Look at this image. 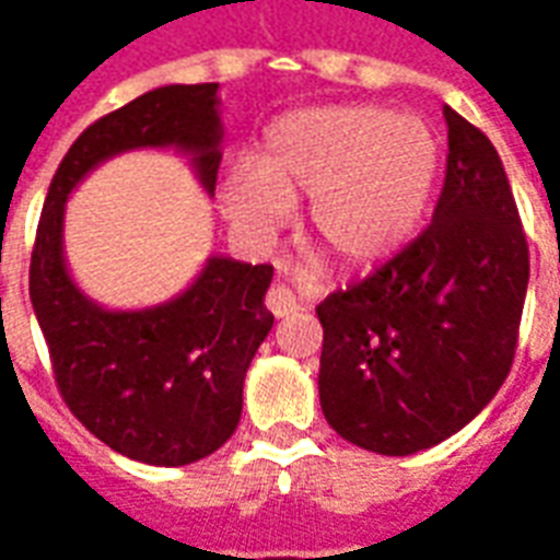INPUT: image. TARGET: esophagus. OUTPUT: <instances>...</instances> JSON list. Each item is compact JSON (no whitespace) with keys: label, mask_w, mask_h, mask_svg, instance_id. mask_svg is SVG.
Here are the masks:
<instances>
[{"label":"esophagus","mask_w":560,"mask_h":560,"mask_svg":"<svg viewBox=\"0 0 560 560\" xmlns=\"http://www.w3.org/2000/svg\"><path fill=\"white\" fill-rule=\"evenodd\" d=\"M288 279H291V269L281 267V281H276L267 291V308L276 317H288L300 308V296H296Z\"/></svg>","instance_id":"esophagus-1"}]
</instances>
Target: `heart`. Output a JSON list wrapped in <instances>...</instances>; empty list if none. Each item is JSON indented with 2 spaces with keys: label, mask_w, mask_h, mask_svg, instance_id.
<instances>
[{
  "label": "heart",
  "mask_w": 560,
  "mask_h": 560,
  "mask_svg": "<svg viewBox=\"0 0 560 560\" xmlns=\"http://www.w3.org/2000/svg\"><path fill=\"white\" fill-rule=\"evenodd\" d=\"M441 147L417 116L377 104L305 107L267 131L255 171L219 185L224 215L267 240L303 197L315 243L341 267H375L417 231L432 197Z\"/></svg>",
  "instance_id": "heart-1"
}]
</instances>
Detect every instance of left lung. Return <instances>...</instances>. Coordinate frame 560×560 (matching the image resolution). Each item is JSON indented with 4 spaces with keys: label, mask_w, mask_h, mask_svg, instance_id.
I'll list each match as a JSON object with an SVG mask.
<instances>
[{
    "label": "left lung",
    "mask_w": 560,
    "mask_h": 560,
    "mask_svg": "<svg viewBox=\"0 0 560 560\" xmlns=\"http://www.w3.org/2000/svg\"><path fill=\"white\" fill-rule=\"evenodd\" d=\"M446 173L432 224L317 305L320 408L381 456L441 444L492 401L516 357L528 240L492 140L444 107Z\"/></svg>",
    "instance_id": "obj_1"
}]
</instances>
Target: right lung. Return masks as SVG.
Returning a JSON list of instances; mask_svg holds the SVG:
<instances>
[{"label":"right lung","instance_id":"right-lung-1","mask_svg":"<svg viewBox=\"0 0 560 560\" xmlns=\"http://www.w3.org/2000/svg\"><path fill=\"white\" fill-rule=\"evenodd\" d=\"M219 83L161 86L80 135L54 173L35 233L30 296L50 351L56 387L98 441L147 465L176 468L215 453L243 413V381L272 329V267L209 257L176 300L143 312H104L74 288L62 257L71 188L116 152H195L209 195L221 152Z\"/></svg>","mask_w":560,"mask_h":560}]
</instances>
